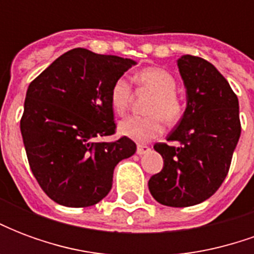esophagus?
<instances>
[{
  "mask_svg": "<svg viewBox=\"0 0 254 254\" xmlns=\"http://www.w3.org/2000/svg\"><path fill=\"white\" fill-rule=\"evenodd\" d=\"M149 151H151V148L148 145H144V144H138L137 145V155H144L149 152Z\"/></svg>",
  "mask_w": 254,
  "mask_h": 254,
  "instance_id": "34e87169",
  "label": "esophagus"
}]
</instances>
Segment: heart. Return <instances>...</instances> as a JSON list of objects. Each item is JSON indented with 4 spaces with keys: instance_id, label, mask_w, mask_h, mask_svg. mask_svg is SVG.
Masks as SVG:
<instances>
[{
    "instance_id": "obj_1",
    "label": "heart",
    "mask_w": 254,
    "mask_h": 254,
    "mask_svg": "<svg viewBox=\"0 0 254 254\" xmlns=\"http://www.w3.org/2000/svg\"><path fill=\"white\" fill-rule=\"evenodd\" d=\"M133 81L141 91H149L154 96L147 106L149 116H132L122 120L118 132L137 143H145L158 137L163 132V120L177 124L184 116V103L176 94L174 76L162 67H145L133 76ZM133 91L125 77L117 78L110 89V103L117 114H125L132 103Z\"/></svg>"
}]
</instances>
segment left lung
Listing matches in <instances>:
<instances>
[{"instance_id":"8db88e82","label":"left lung","mask_w":254,"mask_h":254,"mask_svg":"<svg viewBox=\"0 0 254 254\" xmlns=\"http://www.w3.org/2000/svg\"><path fill=\"white\" fill-rule=\"evenodd\" d=\"M178 69L187 88V110L169 134L154 148L163 169L149 178L155 200L167 207H190L205 201L222 185L241 136L238 98L212 64L182 56Z\"/></svg>"}]
</instances>
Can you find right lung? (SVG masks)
<instances>
[{"instance_id": "right-lung-1", "label": "right lung", "mask_w": 254, "mask_h": 254, "mask_svg": "<svg viewBox=\"0 0 254 254\" xmlns=\"http://www.w3.org/2000/svg\"><path fill=\"white\" fill-rule=\"evenodd\" d=\"M133 60L73 49L32 80L20 121L32 174L43 191L65 207H89L107 196L118 162L136 152L116 133L110 89Z\"/></svg>"}]
</instances>
